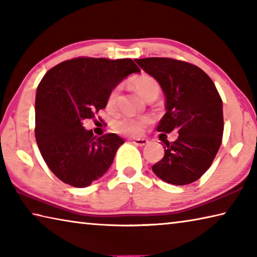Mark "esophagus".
Masks as SVG:
<instances>
[{
  "instance_id": "esophagus-1",
  "label": "esophagus",
  "mask_w": 257,
  "mask_h": 257,
  "mask_svg": "<svg viewBox=\"0 0 257 257\" xmlns=\"http://www.w3.org/2000/svg\"><path fill=\"white\" fill-rule=\"evenodd\" d=\"M133 143L137 146H145L147 143H149V141H147V139H145V138H138V139H134Z\"/></svg>"
}]
</instances>
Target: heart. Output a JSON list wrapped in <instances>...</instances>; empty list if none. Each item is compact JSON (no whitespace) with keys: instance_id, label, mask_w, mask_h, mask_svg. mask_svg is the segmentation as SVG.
Returning <instances> with one entry per match:
<instances>
[{"instance_id":"1","label":"heart","mask_w":257,"mask_h":257,"mask_svg":"<svg viewBox=\"0 0 257 257\" xmlns=\"http://www.w3.org/2000/svg\"><path fill=\"white\" fill-rule=\"evenodd\" d=\"M133 85L138 94L143 98L147 99L153 95L158 96L160 93V84L154 77L150 75H139L133 79ZM120 92V86H115L111 89L106 98V106L108 110H114L118 104V97ZM152 118L149 115L144 116H121V118L113 121L112 127L120 135L129 137H138L144 133L147 125L151 124Z\"/></svg>"}]
</instances>
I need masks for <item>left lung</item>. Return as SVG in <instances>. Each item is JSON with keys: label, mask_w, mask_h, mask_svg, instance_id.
Here are the masks:
<instances>
[{"label": "left lung", "mask_w": 257, "mask_h": 257, "mask_svg": "<svg viewBox=\"0 0 257 257\" xmlns=\"http://www.w3.org/2000/svg\"><path fill=\"white\" fill-rule=\"evenodd\" d=\"M136 62L159 81L165 95L167 112L156 130L179 133L175 142L163 139L164 156L152 170L168 184H191L211 167L222 143V99L211 78L189 62L171 58Z\"/></svg>", "instance_id": "8db88e82"}]
</instances>
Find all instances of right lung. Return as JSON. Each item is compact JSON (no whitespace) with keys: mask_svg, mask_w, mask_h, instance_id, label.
I'll return each instance as SVG.
<instances>
[{"mask_svg":"<svg viewBox=\"0 0 257 257\" xmlns=\"http://www.w3.org/2000/svg\"><path fill=\"white\" fill-rule=\"evenodd\" d=\"M133 72L132 59L79 56L50 69L37 87L35 137L47 167L64 184L84 188L111 167L124 141L115 134L95 137L82 127L106 106L112 88Z\"/></svg>","mask_w":257,"mask_h":257,"instance_id":"add662e5","label":"right lung"}]
</instances>
